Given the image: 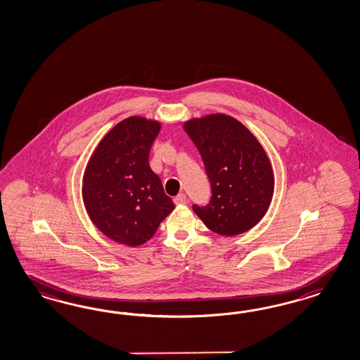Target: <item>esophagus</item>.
Masks as SVG:
<instances>
[{"instance_id": "obj_1", "label": "esophagus", "mask_w": 360, "mask_h": 360, "mask_svg": "<svg viewBox=\"0 0 360 360\" xmlns=\"http://www.w3.org/2000/svg\"><path fill=\"white\" fill-rule=\"evenodd\" d=\"M174 203L175 205H185V203H187V198H186L185 194H178L175 196Z\"/></svg>"}]
</instances>
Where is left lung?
<instances>
[{
    "instance_id": "1",
    "label": "left lung",
    "mask_w": 360,
    "mask_h": 360,
    "mask_svg": "<svg viewBox=\"0 0 360 360\" xmlns=\"http://www.w3.org/2000/svg\"><path fill=\"white\" fill-rule=\"evenodd\" d=\"M186 133L202 155L211 186L206 206L193 210L208 229L235 236L256 226L272 200V166L260 142L227 115L186 121Z\"/></svg>"
}]
</instances>
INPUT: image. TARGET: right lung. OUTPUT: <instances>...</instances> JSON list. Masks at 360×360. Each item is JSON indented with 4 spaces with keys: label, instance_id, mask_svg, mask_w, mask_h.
<instances>
[{
    "label": "right lung",
    "instance_id": "add662e5",
    "mask_svg": "<svg viewBox=\"0 0 360 360\" xmlns=\"http://www.w3.org/2000/svg\"><path fill=\"white\" fill-rule=\"evenodd\" d=\"M160 122L129 117L105 134L83 178V200L94 224L129 247L152 239L174 203L149 166Z\"/></svg>",
    "mask_w": 360,
    "mask_h": 360
}]
</instances>
